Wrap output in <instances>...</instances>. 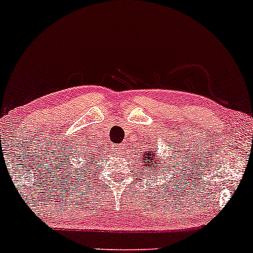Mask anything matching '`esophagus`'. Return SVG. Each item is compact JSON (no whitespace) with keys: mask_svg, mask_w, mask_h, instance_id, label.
Instances as JSON below:
<instances>
[{"mask_svg":"<svg viewBox=\"0 0 253 253\" xmlns=\"http://www.w3.org/2000/svg\"><path fill=\"white\" fill-rule=\"evenodd\" d=\"M115 150H117L119 153H123L124 152V146H123V145H121V146H117V147H115Z\"/></svg>","mask_w":253,"mask_h":253,"instance_id":"1","label":"esophagus"}]
</instances>
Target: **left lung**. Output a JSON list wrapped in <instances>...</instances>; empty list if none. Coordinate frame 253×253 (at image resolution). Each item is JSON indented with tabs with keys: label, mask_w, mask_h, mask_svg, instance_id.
<instances>
[{
	"label": "left lung",
	"mask_w": 253,
	"mask_h": 253,
	"mask_svg": "<svg viewBox=\"0 0 253 253\" xmlns=\"http://www.w3.org/2000/svg\"><path fill=\"white\" fill-rule=\"evenodd\" d=\"M141 161H143L144 163V170H147L149 172H151L153 169V167H155V164H158L156 162V156L153 155L152 151H147V152H145L144 156H141ZM158 169V168H157ZM153 173H155V171H153Z\"/></svg>",
	"instance_id": "obj_1"
}]
</instances>
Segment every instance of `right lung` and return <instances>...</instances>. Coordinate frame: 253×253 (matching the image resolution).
Returning <instances> with one entry per match:
<instances>
[{
    "label": "right lung",
    "mask_w": 253,
    "mask_h": 253,
    "mask_svg": "<svg viewBox=\"0 0 253 253\" xmlns=\"http://www.w3.org/2000/svg\"><path fill=\"white\" fill-rule=\"evenodd\" d=\"M83 159L84 161H86L88 163H90V162H94V163H96V162L100 161V155H96L95 152H88V151H85V152H83ZM88 170H89V165H88ZM86 172V170H84Z\"/></svg>",
    "instance_id": "right-lung-1"
}]
</instances>
